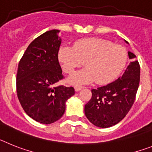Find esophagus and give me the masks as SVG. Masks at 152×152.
<instances>
[{"label": "esophagus", "mask_w": 152, "mask_h": 152, "mask_svg": "<svg viewBox=\"0 0 152 152\" xmlns=\"http://www.w3.org/2000/svg\"><path fill=\"white\" fill-rule=\"evenodd\" d=\"M82 88H83V86H79V85H76L74 86V89H75V90L76 91V92L81 90Z\"/></svg>", "instance_id": "1"}]
</instances>
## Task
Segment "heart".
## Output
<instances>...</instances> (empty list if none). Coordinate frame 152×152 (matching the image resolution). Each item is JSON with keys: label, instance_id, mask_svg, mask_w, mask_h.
Listing matches in <instances>:
<instances>
[{"label": "heart", "instance_id": "b5f03b06", "mask_svg": "<svg viewBox=\"0 0 152 152\" xmlns=\"http://www.w3.org/2000/svg\"><path fill=\"white\" fill-rule=\"evenodd\" d=\"M58 56L63 71L68 74L85 62L86 69L69 76V83L86 84L96 80V83L103 85L113 82L123 70L128 51L122 45L107 39L88 38L76 42L73 47H61Z\"/></svg>", "mask_w": 152, "mask_h": 152}]
</instances>
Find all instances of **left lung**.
Masks as SVG:
<instances>
[{
    "mask_svg": "<svg viewBox=\"0 0 152 152\" xmlns=\"http://www.w3.org/2000/svg\"><path fill=\"white\" fill-rule=\"evenodd\" d=\"M128 54L132 62L123 75L108 85L92 89V98L85 105L86 118L97 127L109 128L118 123L134 103L139 86L140 66L134 53L129 51Z\"/></svg>",
    "mask_w": 152,
    "mask_h": 152,
    "instance_id": "left-lung-1",
    "label": "left lung"
}]
</instances>
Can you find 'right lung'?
<instances>
[{"label": "right lung", "instance_id": "1", "mask_svg": "<svg viewBox=\"0 0 152 152\" xmlns=\"http://www.w3.org/2000/svg\"><path fill=\"white\" fill-rule=\"evenodd\" d=\"M60 30L45 32L30 43L18 64L17 94L30 118L51 124L65 113L66 102L75 94L73 87L54 86L63 78L58 60Z\"/></svg>", "mask_w": 152, "mask_h": 152}]
</instances>
